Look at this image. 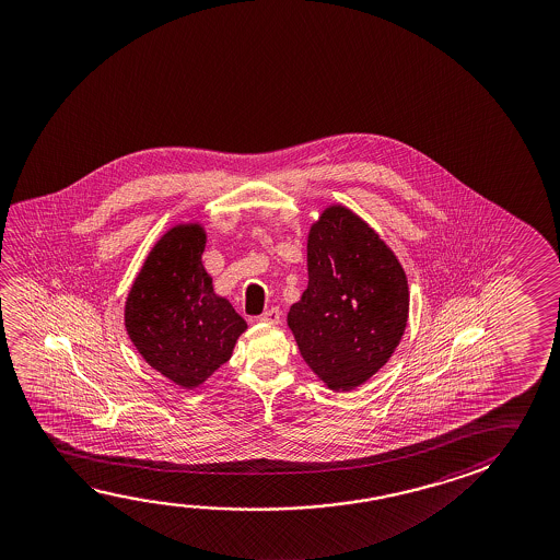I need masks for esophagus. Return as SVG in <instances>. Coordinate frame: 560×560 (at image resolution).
<instances>
[{"label":"esophagus","instance_id":"esophagus-1","mask_svg":"<svg viewBox=\"0 0 560 560\" xmlns=\"http://www.w3.org/2000/svg\"><path fill=\"white\" fill-rule=\"evenodd\" d=\"M279 320H281V312H279V308H267L261 316H259V322H264V324H279Z\"/></svg>","mask_w":560,"mask_h":560}]
</instances>
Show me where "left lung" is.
Segmentation results:
<instances>
[{
  "label": "left lung",
  "instance_id": "1",
  "mask_svg": "<svg viewBox=\"0 0 560 560\" xmlns=\"http://www.w3.org/2000/svg\"><path fill=\"white\" fill-rule=\"evenodd\" d=\"M308 287L287 324L306 365L348 393L385 365L408 322V281L393 249L343 205H330L308 232Z\"/></svg>",
  "mask_w": 560,
  "mask_h": 560
}]
</instances>
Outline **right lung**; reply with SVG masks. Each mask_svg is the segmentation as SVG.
I'll list each match as a JSON object with an SVG mask.
<instances>
[{
  "label": "right lung",
  "mask_w": 560,
  "mask_h": 560,
  "mask_svg": "<svg viewBox=\"0 0 560 560\" xmlns=\"http://www.w3.org/2000/svg\"><path fill=\"white\" fill-rule=\"evenodd\" d=\"M201 224H175L150 249L125 303V328L138 353L175 385L192 390L229 361L248 328L214 294L201 256Z\"/></svg>",
  "instance_id": "add662e5"
}]
</instances>
